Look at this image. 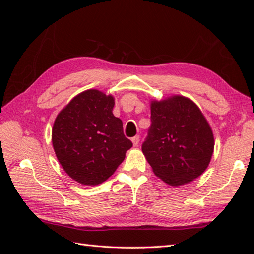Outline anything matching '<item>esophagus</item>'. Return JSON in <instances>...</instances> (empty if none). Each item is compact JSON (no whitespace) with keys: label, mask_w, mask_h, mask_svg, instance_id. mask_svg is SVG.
Returning <instances> with one entry per match:
<instances>
[{"label":"esophagus","mask_w":254,"mask_h":254,"mask_svg":"<svg viewBox=\"0 0 254 254\" xmlns=\"http://www.w3.org/2000/svg\"><path fill=\"white\" fill-rule=\"evenodd\" d=\"M131 141H132V143H133L134 146H137V145H139V142H140V136H139V135L133 136L132 139H131Z\"/></svg>","instance_id":"obj_1"}]
</instances>
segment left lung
I'll return each instance as SVG.
<instances>
[{
	"mask_svg": "<svg viewBox=\"0 0 254 254\" xmlns=\"http://www.w3.org/2000/svg\"><path fill=\"white\" fill-rule=\"evenodd\" d=\"M151 124L142 151L152 171L170 186L198 178L214 149L212 129L200 109L183 96L151 103Z\"/></svg>",
	"mask_w": 254,
	"mask_h": 254,
	"instance_id": "obj_1",
	"label": "left lung"
}]
</instances>
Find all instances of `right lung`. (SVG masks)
<instances>
[{
    "instance_id": "right-lung-1",
    "label": "right lung",
    "mask_w": 254,
    "mask_h": 254,
    "mask_svg": "<svg viewBox=\"0 0 254 254\" xmlns=\"http://www.w3.org/2000/svg\"><path fill=\"white\" fill-rule=\"evenodd\" d=\"M113 107L111 95L88 90L75 96L54 123L52 141L59 163L84 186L106 181L132 147Z\"/></svg>"
}]
</instances>
